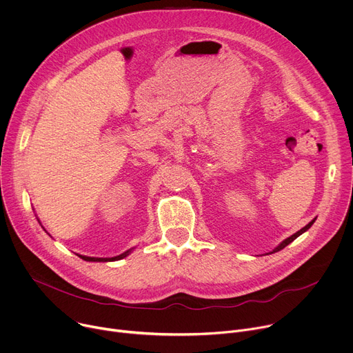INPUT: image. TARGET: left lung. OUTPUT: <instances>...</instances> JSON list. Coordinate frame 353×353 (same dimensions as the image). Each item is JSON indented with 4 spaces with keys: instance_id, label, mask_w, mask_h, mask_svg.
<instances>
[{
    "instance_id": "left-lung-1",
    "label": "left lung",
    "mask_w": 353,
    "mask_h": 353,
    "mask_svg": "<svg viewBox=\"0 0 353 353\" xmlns=\"http://www.w3.org/2000/svg\"><path fill=\"white\" fill-rule=\"evenodd\" d=\"M314 222H315V219H314V221H311V222H310L307 226H304L301 230H298V232H296V233H294L292 236H290V237H287L285 240H283V241L280 243V245H279V246H277V248H276L273 252H271V253H276V252H280V250H283L285 246H288V245H290L291 241H294V240H295L298 236H301L304 232H307V230H308V229L312 226V223H314Z\"/></svg>"
}]
</instances>
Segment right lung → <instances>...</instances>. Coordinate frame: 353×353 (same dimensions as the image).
<instances>
[{"instance_id": "obj_1", "label": "right lung", "mask_w": 353, "mask_h": 353, "mask_svg": "<svg viewBox=\"0 0 353 353\" xmlns=\"http://www.w3.org/2000/svg\"><path fill=\"white\" fill-rule=\"evenodd\" d=\"M130 252H131V250H127L125 253H123V254H120V256L107 257V259H103V257H88V256H82V254H77V256H79L80 259L86 260V261H116V260H121V259H124L125 256H128Z\"/></svg>"}]
</instances>
